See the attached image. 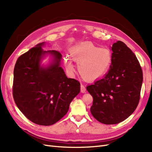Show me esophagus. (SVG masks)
Returning a JSON list of instances; mask_svg holds the SVG:
<instances>
[{
    "label": "esophagus",
    "mask_w": 152,
    "mask_h": 152,
    "mask_svg": "<svg viewBox=\"0 0 152 152\" xmlns=\"http://www.w3.org/2000/svg\"><path fill=\"white\" fill-rule=\"evenodd\" d=\"M80 91H81V93H85L86 89V87H85L84 85L81 84V86H80Z\"/></svg>",
    "instance_id": "34e87169"
}]
</instances>
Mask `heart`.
Instances as JSON below:
<instances>
[{
  "mask_svg": "<svg viewBox=\"0 0 152 152\" xmlns=\"http://www.w3.org/2000/svg\"><path fill=\"white\" fill-rule=\"evenodd\" d=\"M70 56L78 63V71L88 80L97 79L108 70L112 60V55L107 48H102L89 42L82 43L70 49ZM67 70L73 72L74 65L69 56L65 58Z\"/></svg>",
  "mask_w": 152,
  "mask_h": 152,
  "instance_id": "obj_1",
  "label": "heart"
}]
</instances>
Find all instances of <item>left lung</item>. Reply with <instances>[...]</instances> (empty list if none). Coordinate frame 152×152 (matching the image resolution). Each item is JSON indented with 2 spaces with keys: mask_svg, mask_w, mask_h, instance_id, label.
Returning <instances> with one entry per match:
<instances>
[{
  "mask_svg": "<svg viewBox=\"0 0 152 152\" xmlns=\"http://www.w3.org/2000/svg\"><path fill=\"white\" fill-rule=\"evenodd\" d=\"M108 72L87 86L93 98L91 112L99 122L116 124L134 112L140 99L142 72L135 54L122 41L112 47Z\"/></svg>",
  "mask_w": 152,
  "mask_h": 152,
  "instance_id": "8db88e82",
  "label": "left lung"
}]
</instances>
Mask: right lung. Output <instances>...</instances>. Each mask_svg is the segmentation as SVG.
<instances>
[{"label":"right lung","instance_id":"add662e5","mask_svg":"<svg viewBox=\"0 0 152 152\" xmlns=\"http://www.w3.org/2000/svg\"><path fill=\"white\" fill-rule=\"evenodd\" d=\"M44 42L22 54L14 69L12 94L18 108L36 124L50 126L68 111L72 101L80 93V82L67 78L60 66L62 55L57 50H44ZM49 53L53 61L41 66L42 59Z\"/></svg>","mask_w":152,"mask_h":152}]
</instances>
